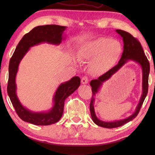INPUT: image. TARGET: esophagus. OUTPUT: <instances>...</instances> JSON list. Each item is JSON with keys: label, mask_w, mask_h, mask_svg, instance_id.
<instances>
[{"label": "esophagus", "mask_w": 155, "mask_h": 155, "mask_svg": "<svg viewBox=\"0 0 155 155\" xmlns=\"http://www.w3.org/2000/svg\"><path fill=\"white\" fill-rule=\"evenodd\" d=\"M81 82L83 84H87L88 83V78L87 76H84L81 79Z\"/></svg>", "instance_id": "esophagus-1"}]
</instances>
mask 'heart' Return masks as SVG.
Listing matches in <instances>:
<instances>
[{
  "label": "heart",
  "instance_id": "obj_1",
  "mask_svg": "<svg viewBox=\"0 0 155 155\" xmlns=\"http://www.w3.org/2000/svg\"><path fill=\"white\" fill-rule=\"evenodd\" d=\"M120 42L106 37H99L85 43L78 51L81 61L91 60L89 68L92 73L103 74L116 63L121 54Z\"/></svg>",
  "mask_w": 155,
  "mask_h": 155
}]
</instances>
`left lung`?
Instances as JSON below:
<instances>
[{
    "label": "left lung",
    "mask_w": 155,
    "mask_h": 155,
    "mask_svg": "<svg viewBox=\"0 0 155 155\" xmlns=\"http://www.w3.org/2000/svg\"><path fill=\"white\" fill-rule=\"evenodd\" d=\"M116 31L120 35V37L123 38L124 42V51L119 62H118V64H117L115 67L112 68L109 71L105 72L104 74L98 77V79L91 81L90 83V85L92 87V93H93L90 103V111L92 118H93L94 123L97 124L98 126L107 128H117L120 127L122 125L127 123L128 122L134 119L137 116L138 114L139 113L140 108L142 107L143 102L147 95L148 88H149V75L150 72V64L146 55L144 54L143 48L140 45V42L137 38L134 37L132 35L128 33V32L122 30H116ZM128 60H133L139 62L143 68V94L140 104L137 106L136 113L130 117L122 121L107 123V122L98 120L94 113L93 106L94 95L97 92L98 88L100 87L101 84L104 81L107 80L118 69H120L121 66L123 65Z\"/></svg>",
    "instance_id": "8db88e82"
}]
</instances>
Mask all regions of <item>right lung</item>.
I'll return each instance as SVG.
<instances>
[{
  "mask_svg": "<svg viewBox=\"0 0 155 155\" xmlns=\"http://www.w3.org/2000/svg\"><path fill=\"white\" fill-rule=\"evenodd\" d=\"M66 27L56 25L38 26L24 35L20 41L9 62L7 92L16 114L22 120L36 125H50L57 123L63 113L64 101L77 89L81 78L74 77L61 84L54 97V105L47 113H35L23 107L16 94L15 77L18 64L30 47L42 42L58 45L62 42V32Z\"/></svg>",
  "mask_w": 155,
  "mask_h": 155,
  "instance_id": "right-lung-1",
  "label": "right lung"
}]
</instances>
